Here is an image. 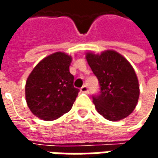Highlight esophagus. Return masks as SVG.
Instances as JSON below:
<instances>
[{"instance_id":"esophagus-1","label":"esophagus","mask_w":158,"mask_h":158,"mask_svg":"<svg viewBox=\"0 0 158 158\" xmlns=\"http://www.w3.org/2000/svg\"><path fill=\"white\" fill-rule=\"evenodd\" d=\"M80 90H81L82 92L86 93V94H89V88H88V86H87V85L82 86V87H81V89H80Z\"/></svg>"}]
</instances>
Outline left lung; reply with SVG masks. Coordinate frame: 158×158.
I'll list each match as a JSON object with an SVG mask.
<instances>
[{
	"instance_id": "8db88e82",
	"label": "left lung",
	"mask_w": 158,
	"mask_h": 158,
	"mask_svg": "<svg viewBox=\"0 0 158 158\" xmlns=\"http://www.w3.org/2000/svg\"><path fill=\"white\" fill-rule=\"evenodd\" d=\"M86 59L99 81V94L92 96L97 112L110 121L129 116L139 96V82L132 66L114 51L100 55L88 52Z\"/></svg>"
}]
</instances>
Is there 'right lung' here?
Here are the masks:
<instances>
[{
	"mask_svg": "<svg viewBox=\"0 0 158 158\" xmlns=\"http://www.w3.org/2000/svg\"><path fill=\"white\" fill-rule=\"evenodd\" d=\"M71 62L70 56L56 52L40 61L29 74L26 102L37 118L51 121L71 110L79 92L69 72Z\"/></svg>",
	"mask_w": 158,
	"mask_h": 158,
	"instance_id": "add662e5",
	"label": "right lung"
}]
</instances>
